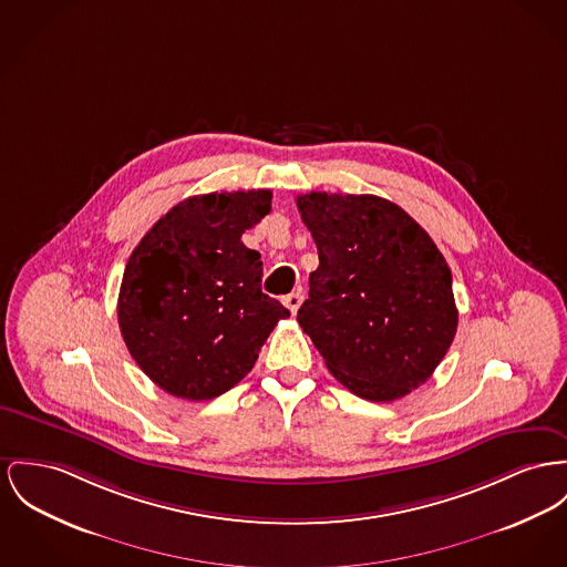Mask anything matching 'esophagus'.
<instances>
[{
  "mask_svg": "<svg viewBox=\"0 0 567 567\" xmlns=\"http://www.w3.org/2000/svg\"><path fill=\"white\" fill-rule=\"evenodd\" d=\"M302 295L301 290H297V292H290L288 297H284V305L292 311V313H297L299 311V307H301Z\"/></svg>",
  "mask_w": 567,
  "mask_h": 567,
  "instance_id": "esophagus-1",
  "label": "esophagus"
}]
</instances>
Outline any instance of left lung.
<instances>
[{
	"label": "left lung",
	"instance_id": "left-lung-1",
	"mask_svg": "<svg viewBox=\"0 0 567 567\" xmlns=\"http://www.w3.org/2000/svg\"><path fill=\"white\" fill-rule=\"evenodd\" d=\"M320 265L297 320L354 395L393 402L439 368L457 329L452 270L434 240L378 195L297 197Z\"/></svg>",
	"mask_w": 567,
	"mask_h": 567
}]
</instances>
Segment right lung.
Masks as SVG:
<instances>
[{
  "label": "right lung",
  "instance_id": "add662e5",
  "mask_svg": "<svg viewBox=\"0 0 567 567\" xmlns=\"http://www.w3.org/2000/svg\"><path fill=\"white\" fill-rule=\"evenodd\" d=\"M270 199L268 189L193 195L133 249L117 297L120 333L163 391L193 402L226 393L290 316L262 292L260 254L240 240Z\"/></svg>",
  "mask_w": 567,
  "mask_h": 567
}]
</instances>
